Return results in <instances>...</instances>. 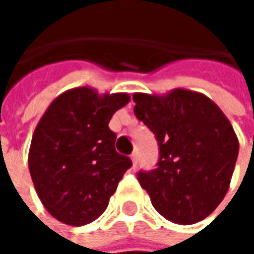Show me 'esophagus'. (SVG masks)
<instances>
[{
	"mask_svg": "<svg viewBox=\"0 0 254 254\" xmlns=\"http://www.w3.org/2000/svg\"><path fill=\"white\" fill-rule=\"evenodd\" d=\"M130 160H132V168H136V165H138V157H136V153H132V154H130Z\"/></svg>",
	"mask_w": 254,
	"mask_h": 254,
	"instance_id": "esophagus-1",
	"label": "esophagus"
}]
</instances>
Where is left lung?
I'll list each match as a JSON object with an SVG mask.
<instances>
[{
	"instance_id": "8db88e82",
	"label": "left lung",
	"mask_w": 254,
	"mask_h": 254,
	"mask_svg": "<svg viewBox=\"0 0 254 254\" xmlns=\"http://www.w3.org/2000/svg\"><path fill=\"white\" fill-rule=\"evenodd\" d=\"M135 116L156 135L157 168L138 181L168 221L191 225L209 216L228 192L238 138L204 94L175 88L165 95L135 92Z\"/></svg>"
}]
</instances>
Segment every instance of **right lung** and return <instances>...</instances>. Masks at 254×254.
<instances>
[{"label":"right lung","mask_w":254,"mask_h":254,"mask_svg":"<svg viewBox=\"0 0 254 254\" xmlns=\"http://www.w3.org/2000/svg\"><path fill=\"white\" fill-rule=\"evenodd\" d=\"M127 92L98 94L91 86L64 91L39 119L29 148L36 194L57 221L82 227L109 206L132 166L115 148L112 116L129 103Z\"/></svg>","instance_id":"right-lung-1"}]
</instances>
